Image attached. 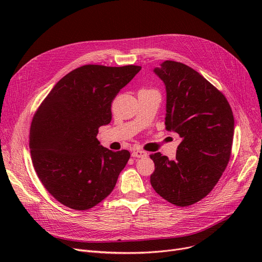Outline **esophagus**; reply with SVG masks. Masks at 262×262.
I'll list each match as a JSON object with an SVG mask.
<instances>
[{
	"label": "esophagus",
	"mask_w": 262,
	"mask_h": 262,
	"mask_svg": "<svg viewBox=\"0 0 262 262\" xmlns=\"http://www.w3.org/2000/svg\"><path fill=\"white\" fill-rule=\"evenodd\" d=\"M133 157H137V158H144L147 156V153L145 150L142 149H134L133 153H132Z\"/></svg>",
	"instance_id": "esophagus-1"
}]
</instances>
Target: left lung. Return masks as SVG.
<instances>
[{
  "instance_id": "left-lung-1",
  "label": "left lung",
  "mask_w": 262,
  "mask_h": 262,
  "mask_svg": "<svg viewBox=\"0 0 262 262\" xmlns=\"http://www.w3.org/2000/svg\"><path fill=\"white\" fill-rule=\"evenodd\" d=\"M167 91L166 129L183 139L176 159L150 155V185L166 201L186 207L207 195L230 158L235 120L222 92L193 69L166 60L154 69Z\"/></svg>"
}]
</instances>
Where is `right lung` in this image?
Listing matches in <instances>:
<instances>
[{"instance_id":"obj_1","label":"right lung","mask_w":262,"mask_h":262,"mask_svg":"<svg viewBox=\"0 0 262 262\" xmlns=\"http://www.w3.org/2000/svg\"><path fill=\"white\" fill-rule=\"evenodd\" d=\"M141 70L139 66L86 64L63 76L36 112L30 130L31 157L45 188L75 210L98 205L114 190L130 157L96 138L112 121V103Z\"/></svg>"}]
</instances>
